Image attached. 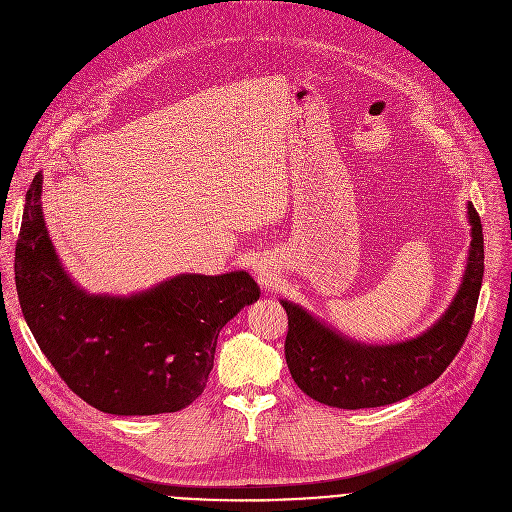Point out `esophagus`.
Wrapping results in <instances>:
<instances>
[{
	"mask_svg": "<svg viewBox=\"0 0 512 512\" xmlns=\"http://www.w3.org/2000/svg\"><path fill=\"white\" fill-rule=\"evenodd\" d=\"M253 269L257 271V275H259V277H265V267H263V265H255Z\"/></svg>",
	"mask_w": 512,
	"mask_h": 512,
	"instance_id": "esophagus-1",
	"label": "esophagus"
}]
</instances>
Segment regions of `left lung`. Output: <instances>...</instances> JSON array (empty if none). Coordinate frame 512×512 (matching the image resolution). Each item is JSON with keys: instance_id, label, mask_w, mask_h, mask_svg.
I'll return each instance as SVG.
<instances>
[{"instance_id": "left-lung-1", "label": "left lung", "mask_w": 512, "mask_h": 512, "mask_svg": "<svg viewBox=\"0 0 512 512\" xmlns=\"http://www.w3.org/2000/svg\"><path fill=\"white\" fill-rule=\"evenodd\" d=\"M468 216L472 243L462 287L448 312L413 340L360 344L281 300L287 314L285 362L308 397L340 409L381 407L431 385L450 367L472 328L484 275V237L474 204H468Z\"/></svg>"}]
</instances>
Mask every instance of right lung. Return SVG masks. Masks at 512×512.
Masks as SVG:
<instances>
[{
    "label": "right lung",
    "instance_id": "obj_1",
    "mask_svg": "<svg viewBox=\"0 0 512 512\" xmlns=\"http://www.w3.org/2000/svg\"><path fill=\"white\" fill-rule=\"evenodd\" d=\"M40 194L42 174H36L16 243V289L58 377L103 413L188 407L206 387L223 326L259 298L255 279L247 271L184 273L129 298L91 296L64 273Z\"/></svg>",
    "mask_w": 512,
    "mask_h": 512
}]
</instances>
